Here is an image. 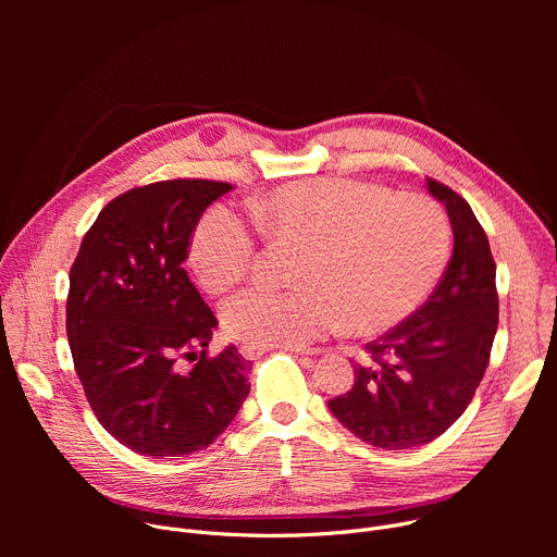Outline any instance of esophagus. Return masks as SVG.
<instances>
[{"label": "esophagus", "mask_w": 557, "mask_h": 557, "mask_svg": "<svg viewBox=\"0 0 557 557\" xmlns=\"http://www.w3.org/2000/svg\"><path fill=\"white\" fill-rule=\"evenodd\" d=\"M288 350H290V352H295V355H308V352H304L301 348H288ZM240 352H243V357H245V359H256V357L264 355V352H267V348L256 346V344H243V346H240Z\"/></svg>", "instance_id": "1"}]
</instances>
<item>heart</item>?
<instances>
[{
	"mask_svg": "<svg viewBox=\"0 0 557 557\" xmlns=\"http://www.w3.org/2000/svg\"><path fill=\"white\" fill-rule=\"evenodd\" d=\"M269 237L301 247L286 288L251 286L222 306L231 337L262 348H304L342 322L379 333L410 317L438 284L451 233L445 213L423 196L320 178L284 185L251 202ZM256 237L226 205L194 228L189 262L202 286L222 293L253 264Z\"/></svg>",
	"mask_w": 557,
	"mask_h": 557,
	"instance_id": "obj_1",
	"label": "heart"
}]
</instances>
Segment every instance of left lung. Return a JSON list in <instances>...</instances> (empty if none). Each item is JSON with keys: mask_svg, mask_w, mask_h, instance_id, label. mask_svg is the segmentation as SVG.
Segmentation results:
<instances>
[{"mask_svg": "<svg viewBox=\"0 0 557 557\" xmlns=\"http://www.w3.org/2000/svg\"><path fill=\"white\" fill-rule=\"evenodd\" d=\"M445 205L454 253L432 297L406 322L366 346L352 387L329 401L333 417L381 449L421 447L467 410L498 329L496 262L471 207L428 178Z\"/></svg>", "mask_w": 557, "mask_h": 557, "instance_id": "obj_1", "label": "left lung"}]
</instances>
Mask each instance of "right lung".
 Here are the masks:
<instances>
[{
	"label": "right lung",
	"mask_w": 557,
	"mask_h": 557,
	"mask_svg": "<svg viewBox=\"0 0 557 557\" xmlns=\"http://www.w3.org/2000/svg\"><path fill=\"white\" fill-rule=\"evenodd\" d=\"M226 191L213 181L129 189L103 207L70 269L74 370L99 423L140 456L209 447L251 387L233 344L207 357L218 320L183 269L200 215Z\"/></svg>",
	"instance_id": "add662e5"
}]
</instances>
